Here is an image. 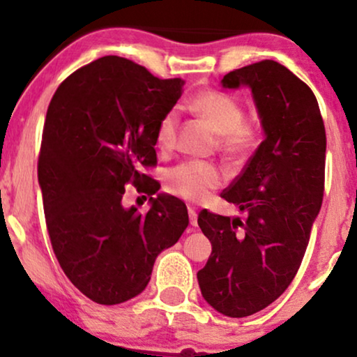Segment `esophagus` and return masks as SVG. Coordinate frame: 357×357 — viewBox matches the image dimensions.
Returning <instances> with one entry per match:
<instances>
[{"label": "esophagus", "instance_id": "obj_1", "mask_svg": "<svg viewBox=\"0 0 357 357\" xmlns=\"http://www.w3.org/2000/svg\"><path fill=\"white\" fill-rule=\"evenodd\" d=\"M188 218H190V224H192V226H197L198 214H197V211H195V208H192V206H188Z\"/></svg>", "mask_w": 357, "mask_h": 357}]
</instances>
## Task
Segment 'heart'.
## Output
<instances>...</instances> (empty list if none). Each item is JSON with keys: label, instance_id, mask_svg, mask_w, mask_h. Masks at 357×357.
<instances>
[{"label": "heart", "instance_id": "b5f03b06", "mask_svg": "<svg viewBox=\"0 0 357 357\" xmlns=\"http://www.w3.org/2000/svg\"><path fill=\"white\" fill-rule=\"evenodd\" d=\"M192 109L219 135V148L229 158L242 159L257 143L255 126L243 121V109L234 97L219 91H204L193 97ZM178 128V110L170 109L155 126V141L162 149L174 148ZM224 182L222 170L214 164L188 160L167 174L169 192L187 202L202 203Z\"/></svg>", "mask_w": 357, "mask_h": 357}]
</instances>
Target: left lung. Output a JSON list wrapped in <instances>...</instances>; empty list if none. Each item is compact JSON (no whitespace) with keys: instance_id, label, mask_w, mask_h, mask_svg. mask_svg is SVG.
Masks as SVG:
<instances>
[{"instance_id":"left-lung-1","label":"left lung","mask_w":357,"mask_h":357,"mask_svg":"<svg viewBox=\"0 0 357 357\" xmlns=\"http://www.w3.org/2000/svg\"><path fill=\"white\" fill-rule=\"evenodd\" d=\"M222 86L250 87L265 139L221 195L245 221L198 214L213 252L197 276L213 309L242 319L275 302L299 270L324 199L326 135L314 92L278 61L234 70Z\"/></svg>"}]
</instances>
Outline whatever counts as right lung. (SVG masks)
Returning a JSON list of instances; mask_svg holds the SVG:
<instances>
[{"mask_svg": "<svg viewBox=\"0 0 357 357\" xmlns=\"http://www.w3.org/2000/svg\"><path fill=\"white\" fill-rule=\"evenodd\" d=\"M183 86L110 55L68 76L48 105L37 167L47 231L68 280L97 304L143 292L188 226L182 199L153 198L160 183L141 172L158 164L155 126ZM128 184L151 197L148 213L123 206Z\"/></svg>", "mask_w": 357, "mask_h": 357, "instance_id": "add662e5", "label": "right lung"}]
</instances>
